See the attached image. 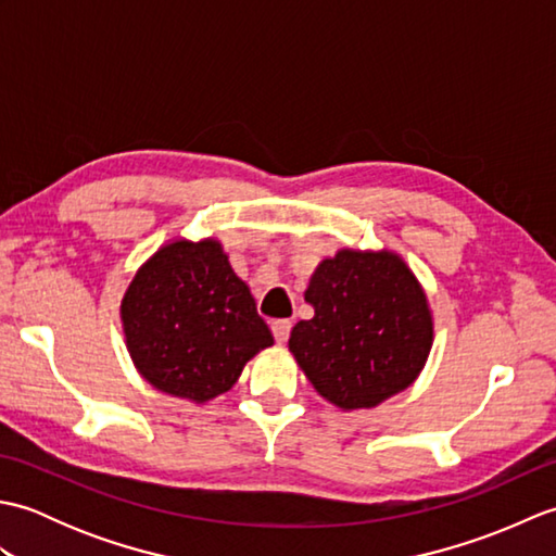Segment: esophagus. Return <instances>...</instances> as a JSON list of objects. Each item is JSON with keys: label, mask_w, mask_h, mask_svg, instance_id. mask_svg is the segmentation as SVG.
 <instances>
[{"label": "esophagus", "mask_w": 556, "mask_h": 556, "mask_svg": "<svg viewBox=\"0 0 556 556\" xmlns=\"http://www.w3.org/2000/svg\"><path fill=\"white\" fill-rule=\"evenodd\" d=\"M271 334H275L277 344H285L291 334V320H275L271 323Z\"/></svg>", "instance_id": "1"}]
</instances>
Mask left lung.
<instances>
[{"mask_svg": "<svg viewBox=\"0 0 556 556\" xmlns=\"http://www.w3.org/2000/svg\"><path fill=\"white\" fill-rule=\"evenodd\" d=\"M305 301L315 315L291 329L289 351L329 404L375 408L418 380L434 323L404 257L341 248L315 267Z\"/></svg>", "mask_w": 556, "mask_h": 556, "instance_id": "obj_1", "label": "left lung"}]
</instances>
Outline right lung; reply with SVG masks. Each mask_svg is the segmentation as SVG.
<instances>
[{
    "label": "right lung",
    "instance_id": "right-lung-1",
    "mask_svg": "<svg viewBox=\"0 0 556 556\" xmlns=\"http://www.w3.org/2000/svg\"><path fill=\"white\" fill-rule=\"evenodd\" d=\"M122 325L140 377L195 404L229 392L275 344L217 239H174L148 257L122 299Z\"/></svg>",
    "mask_w": 556,
    "mask_h": 556
}]
</instances>
